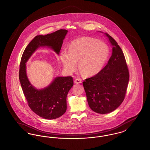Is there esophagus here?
<instances>
[{
  "instance_id": "1",
  "label": "esophagus",
  "mask_w": 150,
  "mask_h": 150,
  "mask_svg": "<svg viewBox=\"0 0 150 150\" xmlns=\"http://www.w3.org/2000/svg\"><path fill=\"white\" fill-rule=\"evenodd\" d=\"M74 83L75 84H80L81 83V80L80 79H76L75 80Z\"/></svg>"
}]
</instances>
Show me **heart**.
<instances>
[{
  "label": "heart",
  "mask_w": 150,
  "mask_h": 150,
  "mask_svg": "<svg viewBox=\"0 0 150 150\" xmlns=\"http://www.w3.org/2000/svg\"><path fill=\"white\" fill-rule=\"evenodd\" d=\"M107 44L90 37H81L72 41L69 50H62L59 59L68 73H72L77 66L86 76L98 74L103 68L110 56Z\"/></svg>",
  "instance_id": "heart-1"
}]
</instances>
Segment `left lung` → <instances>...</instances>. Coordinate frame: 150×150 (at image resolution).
Here are the masks:
<instances>
[{
	"label": "left lung",
	"mask_w": 150,
	"mask_h": 150,
	"mask_svg": "<svg viewBox=\"0 0 150 150\" xmlns=\"http://www.w3.org/2000/svg\"><path fill=\"white\" fill-rule=\"evenodd\" d=\"M100 33H103L102 31ZM111 44L112 55L107 64L95 76L83 81L89 106L95 112H111L124 100L129 74L121 48L107 33H103Z\"/></svg>",
	"instance_id": "8db88e82"
}]
</instances>
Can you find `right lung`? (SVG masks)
<instances>
[{
  "label": "right lung",
  "instance_id": "right-lung-1",
  "mask_svg": "<svg viewBox=\"0 0 150 150\" xmlns=\"http://www.w3.org/2000/svg\"><path fill=\"white\" fill-rule=\"evenodd\" d=\"M67 32V30L61 29L46 35L36 36L22 56L19 79L23 94L29 107L36 114L48 120L57 119L65 113L66 97L74 85L73 79L71 76H57L47 86L37 89L29 81L26 64L40 47L50 48L58 55Z\"/></svg>",
  "mask_w": 150,
  "mask_h": 150
}]
</instances>
